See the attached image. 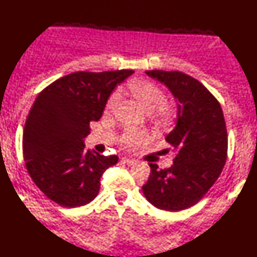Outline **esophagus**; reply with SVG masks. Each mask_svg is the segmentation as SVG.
Segmentation results:
<instances>
[{"mask_svg": "<svg viewBox=\"0 0 257 257\" xmlns=\"http://www.w3.org/2000/svg\"><path fill=\"white\" fill-rule=\"evenodd\" d=\"M121 161L122 162H124V164H126V165H133V164H135V160H134V159H129V158H122L121 159Z\"/></svg>", "mask_w": 257, "mask_h": 257, "instance_id": "esophagus-1", "label": "esophagus"}]
</instances>
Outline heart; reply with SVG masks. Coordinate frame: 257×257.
Listing matches in <instances>:
<instances>
[{
    "label": "heart",
    "instance_id": "b5f03b06",
    "mask_svg": "<svg viewBox=\"0 0 257 257\" xmlns=\"http://www.w3.org/2000/svg\"><path fill=\"white\" fill-rule=\"evenodd\" d=\"M121 92L129 93L145 111L149 113L151 122L158 128H167L175 118V109L167 104V96L165 91L157 84L151 82H133L126 84L121 89ZM121 92L115 91L106 100L105 111L112 112L118 108L121 103ZM144 133L135 131H125L119 142L126 148L135 147L145 141Z\"/></svg>",
    "mask_w": 257,
    "mask_h": 257
}]
</instances>
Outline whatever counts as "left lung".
<instances>
[{
	"instance_id": "1",
	"label": "left lung",
	"mask_w": 257,
	"mask_h": 257,
	"mask_svg": "<svg viewBox=\"0 0 257 257\" xmlns=\"http://www.w3.org/2000/svg\"><path fill=\"white\" fill-rule=\"evenodd\" d=\"M164 83L178 100L177 124L166 141L175 153L173 165L151 174L142 186L155 207L180 211L193 206L222 173L228 155L225 119L216 97L193 77L179 71H146Z\"/></svg>"
}]
</instances>
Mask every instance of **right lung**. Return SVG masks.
<instances>
[{"label": "right lung", "mask_w": 257, "mask_h": 257, "mask_svg": "<svg viewBox=\"0 0 257 257\" xmlns=\"http://www.w3.org/2000/svg\"><path fill=\"white\" fill-rule=\"evenodd\" d=\"M133 70L74 72L39 93L26 119L22 151L34 184L64 207L85 205L99 192L100 177L118 157L86 151L90 122L98 121L115 86Z\"/></svg>", "instance_id": "add662e5"}]
</instances>
